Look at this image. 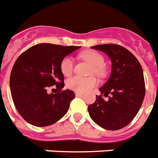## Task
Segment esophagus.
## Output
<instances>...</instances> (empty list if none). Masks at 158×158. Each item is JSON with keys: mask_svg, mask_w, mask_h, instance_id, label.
Returning a JSON list of instances; mask_svg holds the SVG:
<instances>
[{"mask_svg": "<svg viewBox=\"0 0 158 158\" xmlns=\"http://www.w3.org/2000/svg\"><path fill=\"white\" fill-rule=\"evenodd\" d=\"M75 95H76V97H81V96L83 95V93L75 92Z\"/></svg>", "mask_w": 158, "mask_h": 158, "instance_id": "esophagus-1", "label": "esophagus"}]
</instances>
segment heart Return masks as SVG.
Returning a JSON list of instances; mask_svg holds the SVG:
<instances>
[{"mask_svg":"<svg viewBox=\"0 0 158 158\" xmlns=\"http://www.w3.org/2000/svg\"><path fill=\"white\" fill-rule=\"evenodd\" d=\"M81 57L83 60L93 65L92 73L100 77H103L106 74V69L104 66L105 59L99 52L92 50H87L81 53ZM74 61L70 56H66L60 62V70L65 77H69L73 71ZM98 84V81L94 77H81L74 76L67 81V87L70 89L77 92H85L90 89Z\"/></svg>","mask_w":158,"mask_h":158,"instance_id":"b5f03b06","label":"heart"}]
</instances>
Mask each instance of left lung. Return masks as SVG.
Segmentation results:
<instances>
[{
    "label": "left lung",
    "instance_id": "left-lung-1",
    "mask_svg": "<svg viewBox=\"0 0 158 158\" xmlns=\"http://www.w3.org/2000/svg\"><path fill=\"white\" fill-rule=\"evenodd\" d=\"M105 52L112 63L110 78L99 89L102 95L88 106L90 118L108 130H118L129 125L141 108L145 89L143 70L135 56L124 47L114 44L91 47Z\"/></svg>",
    "mask_w": 158,
    "mask_h": 158
}]
</instances>
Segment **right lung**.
Returning a JSON list of instances; mask_svg holds the SVG:
<instances>
[{
	"mask_svg": "<svg viewBox=\"0 0 158 158\" xmlns=\"http://www.w3.org/2000/svg\"><path fill=\"white\" fill-rule=\"evenodd\" d=\"M81 46L38 44L28 48L15 61L10 74V91L15 107L28 123L44 127L62 118L75 98L73 91L62 90L61 60ZM56 85V94L47 89Z\"/></svg>",
	"mask_w": 158,
	"mask_h": 158,
	"instance_id": "1",
	"label": "right lung"
}]
</instances>
